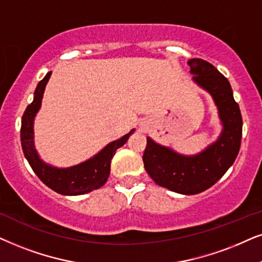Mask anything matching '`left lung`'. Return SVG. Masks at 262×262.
Segmentation results:
<instances>
[{
  "label": "left lung",
  "mask_w": 262,
  "mask_h": 262,
  "mask_svg": "<svg viewBox=\"0 0 262 262\" xmlns=\"http://www.w3.org/2000/svg\"><path fill=\"white\" fill-rule=\"evenodd\" d=\"M193 80L211 93L223 123L218 141L193 157L177 155L147 138L142 160L146 171L160 187L180 194H198L213 186L235 162L242 139V115L230 82L210 62L188 61Z\"/></svg>",
  "instance_id": "1"
}]
</instances>
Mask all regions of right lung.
Wrapping results in <instances>:
<instances>
[{
	"mask_svg": "<svg viewBox=\"0 0 262 262\" xmlns=\"http://www.w3.org/2000/svg\"><path fill=\"white\" fill-rule=\"evenodd\" d=\"M50 75L51 72H49L44 79L38 83L34 91L33 102L26 107L23 115L20 137H21L24 155L41 182L56 193L62 195H81L90 193L105 184L110 173L111 159L116 153V149L127 142L129 135L133 133L134 129L118 140L110 142L98 155L79 165L67 167V169H57V167L47 165L41 162L34 148L33 120L40 107L45 86H47L48 80L50 79Z\"/></svg>",
	"mask_w": 262,
	"mask_h": 262,
	"instance_id": "add662e5",
	"label": "right lung"
}]
</instances>
